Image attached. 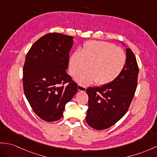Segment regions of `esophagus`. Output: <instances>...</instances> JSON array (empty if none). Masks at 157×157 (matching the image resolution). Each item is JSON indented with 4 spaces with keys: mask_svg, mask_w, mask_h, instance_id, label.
Returning a JSON list of instances; mask_svg holds the SVG:
<instances>
[{
    "mask_svg": "<svg viewBox=\"0 0 157 157\" xmlns=\"http://www.w3.org/2000/svg\"><path fill=\"white\" fill-rule=\"evenodd\" d=\"M78 90L80 91H86V88L84 86H82L81 85H78Z\"/></svg>",
    "mask_w": 157,
    "mask_h": 157,
    "instance_id": "34e87169",
    "label": "esophagus"
}]
</instances>
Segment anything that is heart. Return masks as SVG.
Here are the masks:
<instances>
[{"instance_id": "heart-1", "label": "heart", "mask_w": 157, "mask_h": 157, "mask_svg": "<svg viewBox=\"0 0 157 157\" xmlns=\"http://www.w3.org/2000/svg\"><path fill=\"white\" fill-rule=\"evenodd\" d=\"M127 63L123 49L104 41L90 40L85 43L80 52L76 51L69 59V73L82 85L95 82L98 86L109 85L120 76Z\"/></svg>"}]
</instances>
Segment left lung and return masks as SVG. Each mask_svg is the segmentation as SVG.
<instances>
[{"instance_id":"obj_1","label":"left lung","mask_w":157,"mask_h":157,"mask_svg":"<svg viewBox=\"0 0 157 157\" xmlns=\"http://www.w3.org/2000/svg\"><path fill=\"white\" fill-rule=\"evenodd\" d=\"M127 63L123 71L109 85L89 87V109L86 121L96 130L108 128L119 121L128 111L137 86L139 67L131 48L126 49Z\"/></svg>"}]
</instances>
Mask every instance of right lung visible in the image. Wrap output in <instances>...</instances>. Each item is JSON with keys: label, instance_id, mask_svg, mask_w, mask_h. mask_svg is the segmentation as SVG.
I'll return each mask as SVG.
<instances>
[{"label": "right lung", "instance_id": "1", "mask_svg": "<svg viewBox=\"0 0 157 157\" xmlns=\"http://www.w3.org/2000/svg\"><path fill=\"white\" fill-rule=\"evenodd\" d=\"M72 44L71 36L48 33L36 41L26 55L22 77L25 96L36 115L47 122L59 120L77 92L78 85L66 72Z\"/></svg>", "mask_w": 157, "mask_h": 157}]
</instances>
